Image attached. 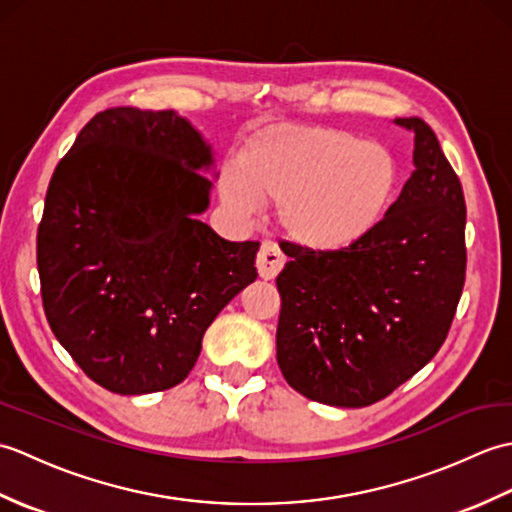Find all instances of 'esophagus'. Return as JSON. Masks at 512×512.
Returning a JSON list of instances; mask_svg holds the SVG:
<instances>
[{
  "label": "esophagus",
  "instance_id": "34e87169",
  "mask_svg": "<svg viewBox=\"0 0 512 512\" xmlns=\"http://www.w3.org/2000/svg\"><path fill=\"white\" fill-rule=\"evenodd\" d=\"M284 255H281V250L277 244L273 242H264L262 250H259L257 255V270H259V277L270 281L279 275V270L284 268Z\"/></svg>",
  "mask_w": 512,
  "mask_h": 512
}]
</instances>
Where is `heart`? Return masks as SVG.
Returning <instances> with one entry per match:
<instances>
[{
    "mask_svg": "<svg viewBox=\"0 0 512 512\" xmlns=\"http://www.w3.org/2000/svg\"><path fill=\"white\" fill-rule=\"evenodd\" d=\"M396 191L398 165L389 149L334 127L257 134L220 173L226 206L253 215L275 202L284 235L314 253L361 244L385 220Z\"/></svg>",
    "mask_w": 512,
    "mask_h": 512,
    "instance_id": "obj_1",
    "label": "heart"
}]
</instances>
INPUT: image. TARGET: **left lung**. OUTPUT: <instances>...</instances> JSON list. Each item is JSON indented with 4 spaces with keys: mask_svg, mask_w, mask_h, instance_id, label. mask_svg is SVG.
Listing matches in <instances>:
<instances>
[{
    "mask_svg": "<svg viewBox=\"0 0 512 512\" xmlns=\"http://www.w3.org/2000/svg\"><path fill=\"white\" fill-rule=\"evenodd\" d=\"M394 123L413 134V171L376 231L341 253L284 248L277 363L323 405H374L420 372L462 297V184L427 123Z\"/></svg>",
    "mask_w": 512,
    "mask_h": 512,
    "instance_id": "1",
    "label": "left lung"
}]
</instances>
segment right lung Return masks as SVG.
<instances>
[{"mask_svg": "<svg viewBox=\"0 0 512 512\" xmlns=\"http://www.w3.org/2000/svg\"><path fill=\"white\" fill-rule=\"evenodd\" d=\"M213 178V147L189 118L136 107L96 114L52 173L37 233L43 310L114 394L182 383L206 328L257 279L259 242L200 222Z\"/></svg>", "mask_w": 512, "mask_h": 512, "instance_id": "obj_1", "label": "right lung"}]
</instances>
